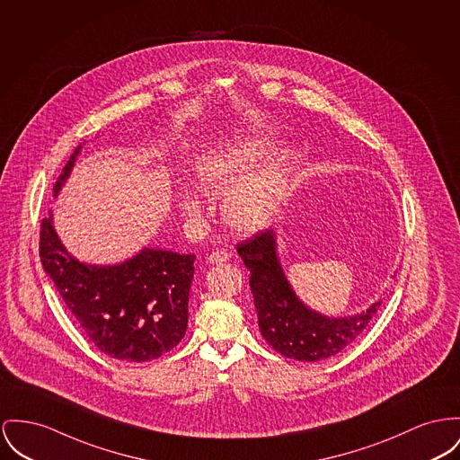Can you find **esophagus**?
<instances>
[{"label":"esophagus","instance_id":"esophagus-1","mask_svg":"<svg viewBox=\"0 0 460 460\" xmlns=\"http://www.w3.org/2000/svg\"><path fill=\"white\" fill-rule=\"evenodd\" d=\"M230 258H232V252L228 249H216L209 254L211 263H223V261H228Z\"/></svg>","mask_w":460,"mask_h":460}]
</instances>
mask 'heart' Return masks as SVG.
I'll return each instance as SVG.
<instances>
[{
    "mask_svg": "<svg viewBox=\"0 0 460 460\" xmlns=\"http://www.w3.org/2000/svg\"><path fill=\"white\" fill-rule=\"evenodd\" d=\"M272 148V139L258 137L235 148L209 150L197 158L195 180L204 191H223L233 186L225 195L223 213L237 230L251 232L265 226L286 197L291 155H279L254 173L252 172ZM181 208L186 215L195 216L200 202L188 195L181 200Z\"/></svg>",
    "mask_w": 460,
    "mask_h": 460,
    "instance_id": "obj_1",
    "label": "heart"
}]
</instances>
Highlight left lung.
Segmentation results:
<instances>
[{"mask_svg":"<svg viewBox=\"0 0 460 460\" xmlns=\"http://www.w3.org/2000/svg\"><path fill=\"white\" fill-rule=\"evenodd\" d=\"M276 237L263 230L237 245L258 312L263 338L289 359L321 361L347 349L365 332L382 302L350 317H324L306 308L291 289L277 260Z\"/></svg>","mask_w":460,"mask_h":460,"instance_id":"left-lung-1","label":"left lung"}]
</instances>
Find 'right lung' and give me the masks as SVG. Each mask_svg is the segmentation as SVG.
<instances>
[{"mask_svg": "<svg viewBox=\"0 0 460 460\" xmlns=\"http://www.w3.org/2000/svg\"><path fill=\"white\" fill-rule=\"evenodd\" d=\"M78 154L80 148L64 165L56 193ZM40 258L64 304L106 356L146 363L184 337L195 254L143 249L115 267L80 263L64 249L50 215L40 225Z\"/></svg>", "mask_w": 460, "mask_h": 460, "instance_id": "1", "label": "right lung"}]
</instances>
